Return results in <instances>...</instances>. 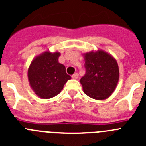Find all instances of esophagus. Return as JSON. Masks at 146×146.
Returning <instances> with one entry per match:
<instances>
[{
	"label": "esophagus",
	"instance_id": "1",
	"mask_svg": "<svg viewBox=\"0 0 146 146\" xmlns=\"http://www.w3.org/2000/svg\"><path fill=\"white\" fill-rule=\"evenodd\" d=\"M78 77H79V74H78V73H75V74H74L73 75H72V78L74 80L78 79Z\"/></svg>",
	"mask_w": 146,
	"mask_h": 146
}]
</instances>
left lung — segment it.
<instances>
[{
	"mask_svg": "<svg viewBox=\"0 0 146 146\" xmlns=\"http://www.w3.org/2000/svg\"><path fill=\"white\" fill-rule=\"evenodd\" d=\"M86 72L80 80L85 94L96 100H104L115 91L119 80L116 59L102 50L82 54Z\"/></svg>",
	"mask_w": 146,
	"mask_h": 146,
	"instance_id": "obj_1",
	"label": "left lung"
}]
</instances>
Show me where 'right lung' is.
Here are the masks:
<instances>
[{
	"mask_svg": "<svg viewBox=\"0 0 146 146\" xmlns=\"http://www.w3.org/2000/svg\"><path fill=\"white\" fill-rule=\"evenodd\" d=\"M60 53L49 50L37 55L28 67V82L33 92L41 99L57 96L71 77L66 67L58 62Z\"/></svg>",
	"mask_w": 146,
	"mask_h": 146,
	"instance_id": "right-lung-1",
	"label": "right lung"
}]
</instances>
